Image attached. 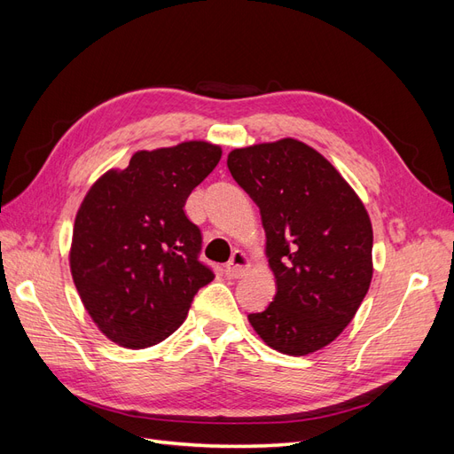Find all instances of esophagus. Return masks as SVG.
Wrapping results in <instances>:
<instances>
[{
	"label": "esophagus",
	"mask_w": 454,
	"mask_h": 454,
	"mask_svg": "<svg viewBox=\"0 0 454 454\" xmlns=\"http://www.w3.org/2000/svg\"><path fill=\"white\" fill-rule=\"evenodd\" d=\"M248 269H250L248 255L240 250H235L229 259V263L225 265V274L229 278H240L246 272H248Z\"/></svg>",
	"instance_id": "esophagus-1"
}]
</instances>
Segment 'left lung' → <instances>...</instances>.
Segmentation results:
<instances>
[{"label":"left lung","instance_id":"1","mask_svg":"<svg viewBox=\"0 0 454 454\" xmlns=\"http://www.w3.org/2000/svg\"><path fill=\"white\" fill-rule=\"evenodd\" d=\"M227 167L259 206L277 295L248 314L255 333L287 356L327 347L373 278V227L360 197L310 145L284 138L232 149Z\"/></svg>","mask_w":454,"mask_h":454}]
</instances>
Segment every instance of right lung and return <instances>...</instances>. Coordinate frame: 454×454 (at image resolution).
<instances>
[{
    "mask_svg": "<svg viewBox=\"0 0 454 454\" xmlns=\"http://www.w3.org/2000/svg\"><path fill=\"white\" fill-rule=\"evenodd\" d=\"M222 159V147L191 140L136 151L129 167L107 170L81 202L70 269L100 332L140 350L170 337L195 294L214 280L199 261L200 229L185 200Z\"/></svg>",
    "mask_w": 454,
    "mask_h": 454,
    "instance_id": "obj_1",
    "label": "right lung"
}]
</instances>
